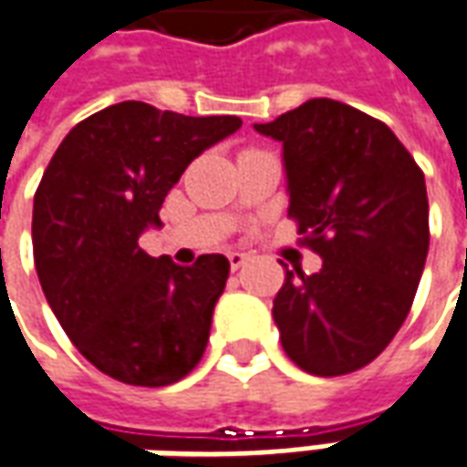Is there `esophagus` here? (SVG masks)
Here are the masks:
<instances>
[{"mask_svg":"<svg viewBox=\"0 0 467 467\" xmlns=\"http://www.w3.org/2000/svg\"><path fill=\"white\" fill-rule=\"evenodd\" d=\"M227 258H230V268H233V271H237L240 265H245V261H248V255H245V253H237V250H233Z\"/></svg>","mask_w":467,"mask_h":467,"instance_id":"1","label":"esophagus"}]
</instances>
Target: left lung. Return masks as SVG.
<instances>
[{"mask_svg":"<svg viewBox=\"0 0 467 467\" xmlns=\"http://www.w3.org/2000/svg\"><path fill=\"white\" fill-rule=\"evenodd\" d=\"M255 131L282 141L289 217L317 274L286 271L274 320L310 375L357 372L393 341L429 250L424 172L393 131L351 105L313 98Z\"/></svg>","mask_w":467,"mask_h":467,"instance_id":"left-lung-1","label":"left lung"}]
</instances>
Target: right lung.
I'll return each mask as SVG.
<instances>
[{
  "label": "right lung",
  "instance_id": "right-lung-1",
  "mask_svg": "<svg viewBox=\"0 0 467 467\" xmlns=\"http://www.w3.org/2000/svg\"><path fill=\"white\" fill-rule=\"evenodd\" d=\"M243 126L126 100L79 121L58 144L33 202V258L43 295L108 378L162 388L202 362L230 276L219 253L193 265L139 248L183 170Z\"/></svg>",
  "mask_w": 467,
  "mask_h": 467
}]
</instances>
